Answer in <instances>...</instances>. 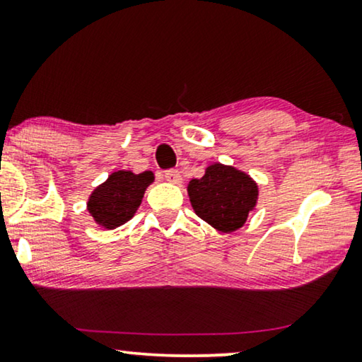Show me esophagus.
Segmentation results:
<instances>
[{"mask_svg": "<svg viewBox=\"0 0 362 362\" xmlns=\"http://www.w3.org/2000/svg\"><path fill=\"white\" fill-rule=\"evenodd\" d=\"M165 180L173 182V185H181L182 177H181V173L180 171L168 170V171H165Z\"/></svg>", "mask_w": 362, "mask_h": 362, "instance_id": "1", "label": "esophagus"}]
</instances>
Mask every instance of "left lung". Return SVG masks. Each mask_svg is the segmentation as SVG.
Instances as JSON below:
<instances>
[{"label": "left lung", "mask_w": 362, "mask_h": 362, "mask_svg": "<svg viewBox=\"0 0 362 362\" xmlns=\"http://www.w3.org/2000/svg\"><path fill=\"white\" fill-rule=\"evenodd\" d=\"M187 194L201 219L221 232H234L255 207L259 187L245 173L214 163L201 180L189 181Z\"/></svg>", "instance_id": "1"}]
</instances>
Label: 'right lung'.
<instances>
[{"mask_svg":"<svg viewBox=\"0 0 362 362\" xmlns=\"http://www.w3.org/2000/svg\"><path fill=\"white\" fill-rule=\"evenodd\" d=\"M155 176L151 171L135 175L132 171H115L105 182L95 187L88 197L87 209L97 224L105 229L125 224L141 204L146 187Z\"/></svg>","mask_w":362,"mask_h":362,"instance_id":"1","label":"right lung"}]
</instances>
